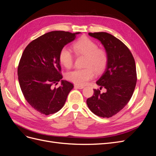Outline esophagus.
Listing matches in <instances>:
<instances>
[{
	"label": "esophagus",
	"instance_id": "esophagus-1",
	"mask_svg": "<svg viewBox=\"0 0 156 156\" xmlns=\"http://www.w3.org/2000/svg\"><path fill=\"white\" fill-rule=\"evenodd\" d=\"M75 88H78V89H83L84 88L83 86H80V85H77V84H75L74 85Z\"/></svg>",
	"mask_w": 156,
	"mask_h": 156
}]
</instances>
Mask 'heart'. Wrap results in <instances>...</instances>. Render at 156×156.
Returning a JSON list of instances; mask_svg holds the SVG:
<instances>
[{
	"instance_id": "b5f03b06",
	"label": "heart",
	"mask_w": 156,
	"mask_h": 156,
	"mask_svg": "<svg viewBox=\"0 0 156 156\" xmlns=\"http://www.w3.org/2000/svg\"><path fill=\"white\" fill-rule=\"evenodd\" d=\"M72 48L77 55L85 56L84 68L68 72L66 77L69 81L77 85H84L97 74L101 73L107 66L108 55L107 51L98 48L96 41L87 36H82L72 44ZM59 61L65 68H70L73 63V56L70 51L64 47L59 53Z\"/></svg>"
}]
</instances>
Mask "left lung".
<instances>
[{"label": "left lung", "mask_w": 156, "mask_h": 156, "mask_svg": "<svg viewBox=\"0 0 156 156\" xmlns=\"http://www.w3.org/2000/svg\"><path fill=\"white\" fill-rule=\"evenodd\" d=\"M100 40L108 55L107 68L96 82L106 92L94 89V95L87 99L88 108L94 114L109 118L120 111L133 95L136 83L135 60L128 48L116 37L107 32H89Z\"/></svg>", "instance_id": "1"}]
</instances>
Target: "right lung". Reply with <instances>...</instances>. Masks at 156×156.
I'll use <instances>...</instances> for the list:
<instances>
[{"label":"right lung","instance_id":"1","mask_svg":"<svg viewBox=\"0 0 156 156\" xmlns=\"http://www.w3.org/2000/svg\"><path fill=\"white\" fill-rule=\"evenodd\" d=\"M80 32L52 31L32 41L22 54L18 65L20 85L25 100L41 114L49 115L64 106L73 84L62 79L59 53Z\"/></svg>","mask_w":156,"mask_h":156}]
</instances>
